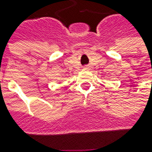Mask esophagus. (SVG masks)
I'll return each mask as SVG.
<instances>
[{"label":"esophagus","instance_id":"esophagus-1","mask_svg":"<svg viewBox=\"0 0 152 152\" xmlns=\"http://www.w3.org/2000/svg\"><path fill=\"white\" fill-rule=\"evenodd\" d=\"M83 69H84V70H89L90 67H89V66H85V67H83Z\"/></svg>","mask_w":152,"mask_h":152}]
</instances>
